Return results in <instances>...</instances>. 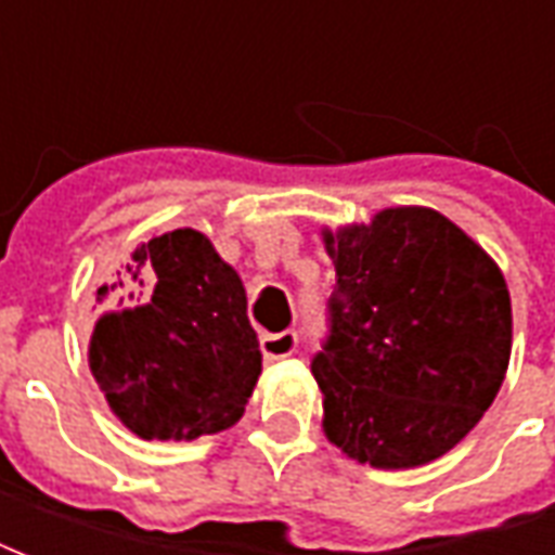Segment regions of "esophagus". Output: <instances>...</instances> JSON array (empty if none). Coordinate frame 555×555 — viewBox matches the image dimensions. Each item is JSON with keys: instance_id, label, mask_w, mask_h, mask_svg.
I'll list each match as a JSON object with an SVG mask.
<instances>
[{"instance_id": "1", "label": "esophagus", "mask_w": 555, "mask_h": 555, "mask_svg": "<svg viewBox=\"0 0 555 555\" xmlns=\"http://www.w3.org/2000/svg\"><path fill=\"white\" fill-rule=\"evenodd\" d=\"M261 350H264V360H285L297 350V336L294 333H264L261 336Z\"/></svg>"}]
</instances>
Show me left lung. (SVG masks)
Here are the masks:
<instances>
[{
	"label": "left lung",
	"instance_id": "left-lung-1",
	"mask_svg": "<svg viewBox=\"0 0 555 555\" xmlns=\"http://www.w3.org/2000/svg\"><path fill=\"white\" fill-rule=\"evenodd\" d=\"M321 237L336 264L333 330L312 362L326 440L377 469L437 461L476 428L508 372L500 264L422 205L324 225Z\"/></svg>",
	"mask_w": 555,
	"mask_h": 555
}]
</instances>
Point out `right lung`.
<instances>
[{
    "label": "right lung",
    "mask_w": 555,
    "mask_h": 555,
    "mask_svg": "<svg viewBox=\"0 0 555 555\" xmlns=\"http://www.w3.org/2000/svg\"><path fill=\"white\" fill-rule=\"evenodd\" d=\"M118 285L145 302L94 321L89 369L121 425L142 440L237 425L261 374L237 270L202 231L175 229L139 243Z\"/></svg>",
    "instance_id": "add662e5"
}]
</instances>
